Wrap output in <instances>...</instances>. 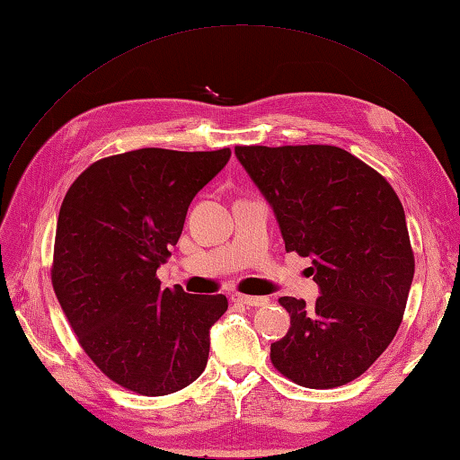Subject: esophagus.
Returning a JSON list of instances; mask_svg holds the SVG:
<instances>
[{
    "label": "esophagus",
    "mask_w": 460,
    "mask_h": 460,
    "mask_svg": "<svg viewBox=\"0 0 460 460\" xmlns=\"http://www.w3.org/2000/svg\"><path fill=\"white\" fill-rule=\"evenodd\" d=\"M233 302H241V305H247V306H265L269 305V298L267 296H247V295H231Z\"/></svg>",
    "instance_id": "obj_1"
}]
</instances>
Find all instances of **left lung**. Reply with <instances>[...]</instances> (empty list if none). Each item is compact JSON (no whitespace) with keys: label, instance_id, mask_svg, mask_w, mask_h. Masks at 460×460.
I'll use <instances>...</instances> for the list:
<instances>
[{"label":"left lung","instance_id":"obj_1","mask_svg":"<svg viewBox=\"0 0 460 460\" xmlns=\"http://www.w3.org/2000/svg\"><path fill=\"white\" fill-rule=\"evenodd\" d=\"M237 160L270 203L287 252L310 257L314 306L279 298L290 314L270 344L282 376L310 389L359 377L403 320L415 259L403 205L384 175L336 146H237Z\"/></svg>","mask_w":460,"mask_h":460}]
</instances>
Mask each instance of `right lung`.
<instances>
[{
	"mask_svg": "<svg viewBox=\"0 0 460 460\" xmlns=\"http://www.w3.org/2000/svg\"><path fill=\"white\" fill-rule=\"evenodd\" d=\"M231 150H132L89 165L57 219L51 280L96 367L140 395L180 392L201 376L223 295L164 288L155 270L178 243L191 199Z\"/></svg>",
	"mask_w": 460,
	"mask_h": 460,
	"instance_id": "add662e5",
	"label": "right lung"
}]
</instances>
